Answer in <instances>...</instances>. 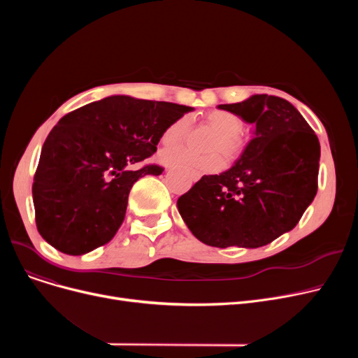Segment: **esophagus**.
Instances as JSON below:
<instances>
[{
	"label": "esophagus",
	"mask_w": 358,
	"mask_h": 358,
	"mask_svg": "<svg viewBox=\"0 0 358 358\" xmlns=\"http://www.w3.org/2000/svg\"><path fill=\"white\" fill-rule=\"evenodd\" d=\"M169 168V166H168ZM196 178H199V174H196Z\"/></svg>",
	"instance_id": "esophagus-1"
}]
</instances>
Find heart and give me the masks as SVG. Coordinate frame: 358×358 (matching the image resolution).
Masks as SVG:
<instances>
[{"mask_svg": "<svg viewBox=\"0 0 358 358\" xmlns=\"http://www.w3.org/2000/svg\"><path fill=\"white\" fill-rule=\"evenodd\" d=\"M206 123L212 127L217 136L209 145L212 154L206 157L193 155L184 148H168L161 150L159 159L162 164L169 166H187L194 168L197 171L213 173L222 168L223 161L220 155L232 161L236 159L243 150V141L239 138L242 130V120L238 115L227 110H213L206 115ZM190 130V117L180 116L171 124H168L162 131L164 145H178L184 142Z\"/></svg>", "mask_w": 358, "mask_h": 358, "instance_id": "1", "label": "heart"}]
</instances>
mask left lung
Wrapping results in <instances>:
<instances>
[{"label": "left lung", "mask_w": 358, "mask_h": 358, "mask_svg": "<svg viewBox=\"0 0 358 358\" xmlns=\"http://www.w3.org/2000/svg\"><path fill=\"white\" fill-rule=\"evenodd\" d=\"M255 126L228 171L203 176L178 201L192 234L206 245L264 247L292 231L317 192L321 145L287 100L255 94L220 104Z\"/></svg>", "instance_id": "left-lung-1"}]
</instances>
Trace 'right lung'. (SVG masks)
Listing matches in <instances>:
<instances>
[{
  "label": "right lung",
  "mask_w": 358,
  "mask_h": 358,
  "mask_svg": "<svg viewBox=\"0 0 358 358\" xmlns=\"http://www.w3.org/2000/svg\"><path fill=\"white\" fill-rule=\"evenodd\" d=\"M193 107L110 96L68 113L48 135L33 181L36 227L53 248L83 255L113 239L131 185L159 176L162 131Z\"/></svg>",
  "instance_id": "add662e5"
}]
</instances>
